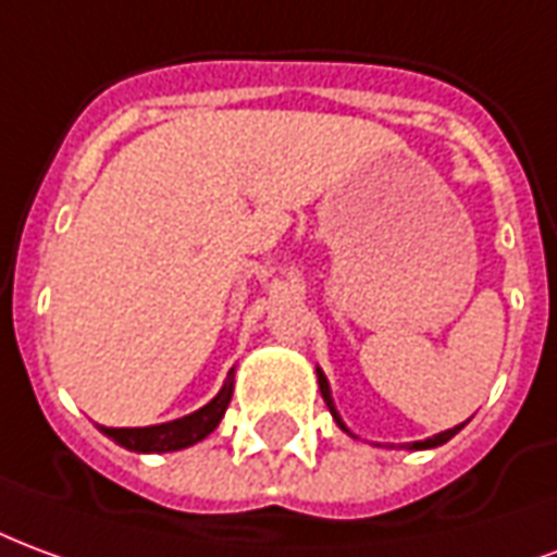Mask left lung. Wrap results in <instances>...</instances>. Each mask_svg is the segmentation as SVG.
<instances>
[{
    "mask_svg": "<svg viewBox=\"0 0 557 557\" xmlns=\"http://www.w3.org/2000/svg\"><path fill=\"white\" fill-rule=\"evenodd\" d=\"M318 380H320V395H323V400H326L329 404V409H332V416H335V421H338L341 424V418H338V412H335V407H332V397H329V383H326V376H323V373H318ZM341 428H344V424H341ZM347 430V428H344ZM462 430V424L460 428H454V430H445V433H436V436H433V440H424V442H412V448H436V445H445V442L450 440V436H454V433H460Z\"/></svg>",
    "mask_w": 557,
    "mask_h": 557,
    "instance_id": "left-lung-1",
    "label": "left lung"
}]
</instances>
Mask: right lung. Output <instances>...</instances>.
I'll return each mask as SVG.
<instances>
[{"mask_svg":"<svg viewBox=\"0 0 557 557\" xmlns=\"http://www.w3.org/2000/svg\"><path fill=\"white\" fill-rule=\"evenodd\" d=\"M231 395H234V373L228 376V383L222 385V392L193 416L177 418V421H169V424H153V428H103V433L109 440H115L121 448L139 450V454L189 448L195 442L205 440L207 433L216 430L225 409H228Z\"/></svg>","mask_w":557,"mask_h":557,"instance_id":"right-lung-1","label":"right lung"}]
</instances>
